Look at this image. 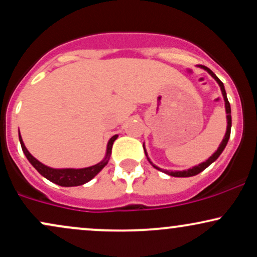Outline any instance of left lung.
Wrapping results in <instances>:
<instances>
[{"mask_svg": "<svg viewBox=\"0 0 257 257\" xmlns=\"http://www.w3.org/2000/svg\"><path fill=\"white\" fill-rule=\"evenodd\" d=\"M199 67H202V69H204L205 71H208L209 75H210L211 77H213V78L215 79V81H216L217 83H219L220 88H221V91H222L223 100H225L226 114H227V116H226V118H227V129H226V134H225V138H223V139H222V141H221V144H220L219 149L216 150V152H215L213 156H210V157H209L208 159H206L205 162H203V163L198 164V166H196V167H193V168H190V169H187V170H182V172H170V170H164V169H161V168H158L157 166H155V164H153L152 162L150 161V158L147 157V153H146V150H145V145H144V151H145V155H146L147 159H149L150 163H151L152 166L156 168V169L161 170V172L166 173V174H168V175H170V176H175V178H188V176H194V175H197V174H199L200 172H203V170H204L205 168H208L209 166H210L211 163H213V162H215V161H216L217 158H219V156L221 155V153H222L223 150H225V147H226V145H227V143H228L229 135H231V126H232L231 105H229L228 99H227L226 90H225V87H223V83H222V82L220 81L219 78H217V76L215 75V73H214L213 71H211L210 69H208V67H206V66H203V65H199Z\"/></svg>", "mask_w": 257, "mask_h": 257, "instance_id": "left-lung-1", "label": "left lung"}]
</instances>
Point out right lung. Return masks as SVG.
Wrapping results in <instances>:
<instances>
[{
  "label": "right lung",
  "instance_id": "1",
  "mask_svg": "<svg viewBox=\"0 0 257 257\" xmlns=\"http://www.w3.org/2000/svg\"><path fill=\"white\" fill-rule=\"evenodd\" d=\"M118 135H113L107 144V150H106V156L101 162L95 166H91L88 168H82V169H72V168H66V169H54V168L47 167L44 164L41 163L40 161H37L30 152L28 151L24 143H23V139L20 137L19 133V140L20 145H22L23 152L25 153L26 158L29 159V162L32 164V167L37 170L41 175L44 176L46 179H48L49 181L54 182L59 186H63V187H72V186H81L85 184V182L90 181L94 176L98 174L100 170L104 168L106 164L108 163V159L111 156V150L112 145H113L114 140H116Z\"/></svg>",
  "mask_w": 257,
  "mask_h": 257
}]
</instances>
